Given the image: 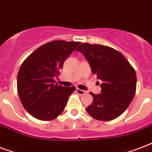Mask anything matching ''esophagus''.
<instances>
[{
	"label": "esophagus",
	"instance_id": "34e87169",
	"mask_svg": "<svg viewBox=\"0 0 152 152\" xmlns=\"http://www.w3.org/2000/svg\"><path fill=\"white\" fill-rule=\"evenodd\" d=\"M76 91H77V93L79 95H84L85 94V92L86 91H84V90H81V89H79V88H76Z\"/></svg>",
	"mask_w": 152,
	"mask_h": 152
}]
</instances>
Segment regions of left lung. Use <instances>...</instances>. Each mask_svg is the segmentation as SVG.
<instances>
[{"label": "left lung", "mask_w": 152, "mask_h": 152, "mask_svg": "<svg viewBox=\"0 0 152 152\" xmlns=\"http://www.w3.org/2000/svg\"><path fill=\"white\" fill-rule=\"evenodd\" d=\"M76 51L84 56L92 73L103 81L100 94L90 92L93 102L86 108L87 112L102 121L119 117L135 96V69L123 54L107 46L83 43Z\"/></svg>", "instance_id": "left-lung-1"}]
</instances>
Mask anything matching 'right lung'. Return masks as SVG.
<instances>
[{
  "mask_svg": "<svg viewBox=\"0 0 152 152\" xmlns=\"http://www.w3.org/2000/svg\"><path fill=\"white\" fill-rule=\"evenodd\" d=\"M80 42L53 40L40 46L22 63L17 91L25 110L40 120H52L63 112L76 87L54 84L64 62Z\"/></svg>",
  "mask_w": 152,
  "mask_h": 152,
  "instance_id": "obj_1",
  "label": "right lung"
}]
</instances>
